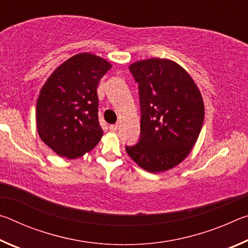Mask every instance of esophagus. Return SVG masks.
I'll list each match as a JSON object with an SVG mask.
<instances>
[{
  "mask_svg": "<svg viewBox=\"0 0 248 248\" xmlns=\"http://www.w3.org/2000/svg\"><path fill=\"white\" fill-rule=\"evenodd\" d=\"M109 129H110L111 132H116L117 130H118V124H111L110 127H109Z\"/></svg>",
  "mask_w": 248,
  "mask_h": 248,
  "instance_id": "obj_1",
  "label": "esophagus"
}]
</instances>
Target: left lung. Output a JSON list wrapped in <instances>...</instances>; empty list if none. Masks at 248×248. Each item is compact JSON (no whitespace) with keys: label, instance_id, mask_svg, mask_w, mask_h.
Returning a JSON list of instances; mask_svg holds the SVG:
<instances>
[{"label":"left lung","instance_id":"1","mask_svg":"<svg viewBox=\"0 0 248 248\" xmlns=\"http://www.w3.org/2000/svg\"><path fill=\"white\" fill-rule=\"evenodd\" d=\"M138 83L140 140L125 146L130 157L150 173L178 165L195 145L204 118L202 96L182 66L167 59H148L129 66Z\"/></svg>","mask_w":248,"mask_h":248}]
</instances>
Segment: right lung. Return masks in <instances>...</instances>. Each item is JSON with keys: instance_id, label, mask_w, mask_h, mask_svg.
I'll list each match as a JSON object with an SVG mask.
<instances>
[{"instance_id": "right-lung-1", "label": "right lung", "mask_w": 248, "mask_h": 248, "mask_svg": "<svg viewBox=\"0 0 248 248\" xmlns=\"http://www.w3.org/2000/svg\"><path fill=\"white\" fill-rule=\"evenodd\" d=\"M110 68L95 54L79 53L58 66L41 89L36 106L37 131L60 156H82L102 139L97 85Z\"/></svg>"}]
</instances>
